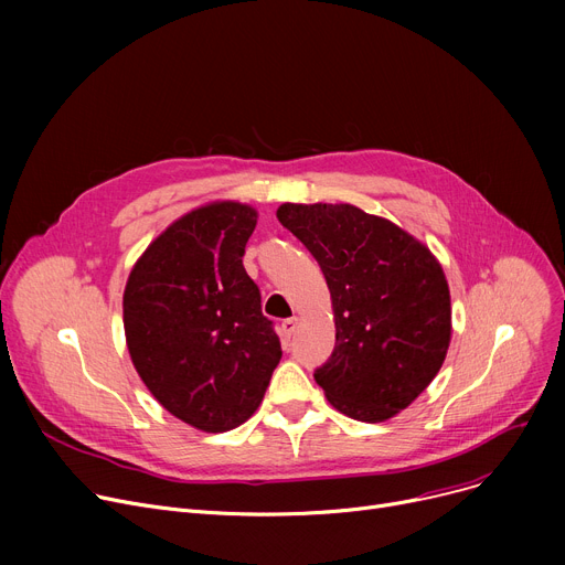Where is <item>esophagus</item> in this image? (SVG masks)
I'll return each mask as SVG.
<instances>
[{"instance_id":"obj_1","label":"esophagus","mask_w":565,"mask_h":565,"mask_svg":"<svg viewBox=\"0 0 565 565\" xmlns=\"http://www.w3.org/2000/svg\"><path fill=\"white\" fill-rule=\"evenodd\" d=\"M295 330H298V318H286L281 324H279V334L284 337V341H288Z\"/></svg>"}]
</instances>
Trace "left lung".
<instances>
[{
  "mask_svg": "<svg viewBox=\"0 0 565 565\" xmlns=\"http://www.w3.org/2000/svg\"><path fill=\"white\" fill-rule=\"evenodd\" d=\"M277 217L313 254L332 295L337 345L316 382L350 419L396 417L447 360L441 263L392 220L350 203H281Z\"/></svg>",
  "mask_w": 565,
  "mask_h": 565,
  "instance_id": "1",
  "label": "left lung"
}]
</instances>
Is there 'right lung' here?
Instances as JSON below:
<instances>
[{"mask_svg": "<svg viewBox=\"0 0 565 565\" xmlns=\"http://www.w3.org/2000/svg\"><path fill=\"white\" fill-rule=\"evenodd\" d=\"M256 222L249 203H203L143 249L126 281L124 330L141 382L203 433L245 424L281 360L243 265Z\"/></svg>", "mask_w": 565, "mask_h": 565, "instance_id": "add662e5", "label": "right lung"}]
</instances>
